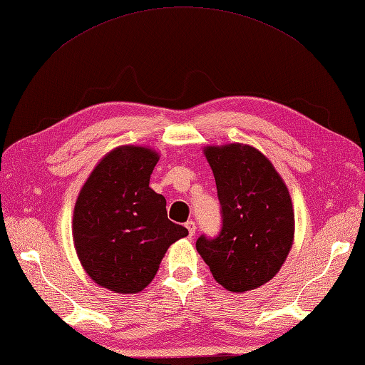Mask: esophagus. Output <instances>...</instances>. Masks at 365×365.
I'll return each mask as SVG.
<instances>
[{
  "label": "esophagus",
  "mask_w": 365,
  "mask_h": 365,
  "mask_svg": "<svg viewBox=\"0 0 365 365\" xmlns=\"http://www.w3.org/2000/svg\"><path fill=\"white\" fill-rule=\"evenodd\" d=\"M185 228H187L189 236H193V235H195L197 225H195V222H193V220H187V222H185Z\"/></svg>",
  "instance_id": "esophagus-1"
}]
</instances>
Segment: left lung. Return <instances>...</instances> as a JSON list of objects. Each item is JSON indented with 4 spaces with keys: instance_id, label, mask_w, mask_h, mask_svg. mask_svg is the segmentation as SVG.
I'll use <instances>...</instances> for the list:
<instances>
[{
    "instance_id": "8db88e82",
    "label": "left lung",
    "mask_w": 365,
    "mask_h": 365,
    "mask_svg": "<svg viewBox=\"0 0 365 365\" xmlns=\"http://www.w3.org/2000/svg\"><path fill=\"white\" fill-rule=\"evenodd\" d=\"M220 203L217 236L202 235L197 250L228 292L266 284L284 264L294 235V212L285 182L258 150L232 143L207 146Z\"/></svg>"
}]
</instances>
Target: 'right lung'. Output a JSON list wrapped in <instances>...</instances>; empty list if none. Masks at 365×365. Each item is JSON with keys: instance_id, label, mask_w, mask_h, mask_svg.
Segmentation results:
<instances>
[{"instance_id": "add662e5", "label": "right lung", "mask_w": 365, "mask_h": 365, "mask_svg": "<svg viewBox=\"0 0 365 365\" xmlns=\"http://www.w3.org/2000/svg\"><path fill=\"white\" fill-rule=\"evenodd\" d=\"M159 155L143 146L108 153L89 175L73 210L80 263L96 284L115 293L150 285L167 249L187 228L167 217V202L150 187Z\"/></svg>"}]
</instances>
